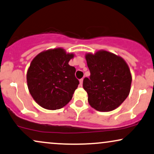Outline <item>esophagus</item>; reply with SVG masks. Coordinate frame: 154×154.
<instances>
[{
  "label": "esophagus",
  "instance_id": "esophagus-1",
  "mask_svg": "<svg viewBox=\"0 0 154 154\" xmlns=\"http://www.w3.org/2000/svg\"><path fill=\"white\" fill-rule=\"evenodd\" d=\"M83 79H81L80 80V86H83Z\"/></svg>",
  "mask_w": 154,
  "mask_h": 154
}]
</instances>
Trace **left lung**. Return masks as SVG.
<instances>
[{
  "mask_svg": "<svg viewBox=\"0 0 154 154\" xmlns=\"http://www.w3.org/2000/svg\"><path fill=\"white\" fill-rule=\"evenodd\" d=\"M91 75L83 79L90 106L99 111H113L128 97L132 77L122 58L106 51L86 55Z\"/></svg>",
  "mask_w": 154,
  "mask_h": 154,
  "instance_id": "1",
  "label": "left lung"
}]
</instances>
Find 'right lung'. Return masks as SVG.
<instances>
[{
	"instance_id": "1",
	"label": "right lung",
	"mask_w": 154,
	"mask_h": 154,
	"mask_svg": "<svg viewBox=\"0 0 154 154\" xmlns=\"http://www.w3.org/2000/svg\"><path fill=\"white\" fill-rule=\"evenodd\" d=\"M73 56L58 48L40 53L31 61L26 75L28 88L41 107L60 109L71 100L79 84L75 68L68 64Z\"/></svg>"
}]
</instances>
